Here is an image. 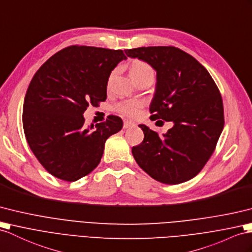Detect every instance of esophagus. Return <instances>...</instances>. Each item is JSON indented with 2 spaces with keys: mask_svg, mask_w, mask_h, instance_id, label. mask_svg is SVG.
<instances>
[{
  "mask_svg": "<svg viewBox=\"0 0 252 252\" xmlns=\"http://www.w3.org/2000/svg\"><path fill=\"white\" fill-rule=\"evenodd\" d=\"M133 126H136V124H134V123H132L131 121H125L124 122V127L125 129H127V128H130V127H133Z\"/></svg>",
  "mask_w": 252,
  "mask_h": 252,
  "instance_id": "1",
  "label": "esophagus"
}]
</instances>
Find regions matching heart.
<instances>
[{
    "mask_svg": "<svg viewBox=\"0 0 252 252\" xmlns=\"http://www.w3.org/2000/svg\"><path fill=\"white\" fill-rule=\"evenodd\" d=\"M130 76L134 81H139L141 79L144 78H154L155 72L154 69L152 68L150 64H147L143 61H134L130 65ZM113 73L111 75V78ZM142 108V102L141 101H127V102H121L118 105V111L122 114L127 116H136L139 112V110Z\"/></svg>",
    "mask_w": 252,
    "mask_h": 252,
    "instance_id": "heart-1",
    "label": "heart"
}]
</instances>
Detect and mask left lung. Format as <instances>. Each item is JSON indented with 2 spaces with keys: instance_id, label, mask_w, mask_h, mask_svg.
<instances>
[{
  "instance_id": "left-lung-1",
  "label": "left lung",
  "mask_w": 252,
  "mask_h": 252,
  "mask_svg": "<svg viewBox=\"0 0 252 252\" xmlns=\"http://www.w3.org/2000/svg\"><path fill=\"white\" fill-rule=\"evenodd\" d=\"M157 72L151 119L172 122L162 136L145 125L142 143L132 147L141 169L169 185L191 180L211 158L224 125L223 103L210 72L191 55L171 46L125 50Z\"/></svg>"
}]
</instances>
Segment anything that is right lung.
Returning a JSON list of instances; mask_svg holds the SVG:
<instances>
[{
	"instance_id": "right-lung-1",
	"label": "right lung",
	"mask_w": 252,
	"mask_h": 252,
	"mask_svg": "<svg viewBox=\"0 0 252 252\" xmlns=\"http://www.w3.org/2000/svg\"><path fill=\"white\" fill-rule=\"evenodd\" d=\"M126 59L123 50L70 46L36 71L24 98L23 130L33 154L53 176L75 182L91 173L106 140L122 129L115 115L94 130L85 128L83 113L107 99L110 73Z\"/></svg>"
}]
</instances>
